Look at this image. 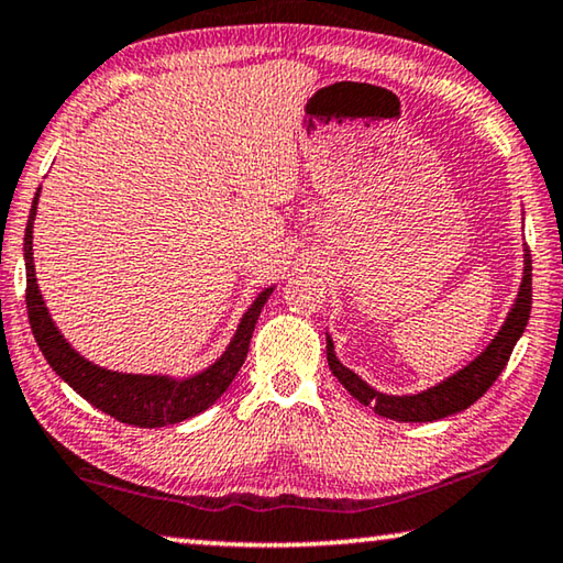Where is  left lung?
Instances as JSON below:
<instances>
[{"label": "left lung", "instance_id": "left-lung-1", "mask_svg": "<svg viewBox=\"0 0 563 563\" xmlns=\"http://www.w3.org/2000/svg\"><path fill=\"white\" fill-rule=\"evenodd\" d=\"M531 316V255L529 247H523V275L519 292H516L514 306L506 313V320L498 328V333L490 338L488 345L481 351L474 361H468L463 368L451 373L449 378L435 383L431 388L418 390V394L394 396L383 394L368 386L358 373L338 361L333 338L325 333V353L328 365L333 371V376L343 383L347 394L355 400H361L363 406L376 410L378 416L390 418V421L400 423H428V421H441L445 416L461 413L468 406H474L476 400L494 386V380L501 376L508 358H511L514 345L519 343L523 335L526 323Z\"/></svg>", "mask_w": 563, "mask_h": 563}]
</instances>
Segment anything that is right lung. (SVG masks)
I'll list each match as a JSON object with an SVG mask.
<instances>
[{"label":"right lung","mask_w":563,"mask_h":563,"mask_svg":"<svg viewBox=\"0 0 563 563\" xmlns=\"http://www.w3.org/2000/svg\"><path fill=\"white\" fill-rule=\"evenodd\" d=\"M42 187H37L32 200L30 220H26L24 230V267H26V316H30V325L37 341L40 351L47 358L49 368L67 383L69 388L77 390L87 404L100 408L102 413L118 418L120 423L140 426V428H163L169 423H180L187 418L202 413L216 400L225 394L230 383L243 368L250 338L265 300L271 298L275 285L257 292V298L250 302V308L240 318L233 338L225 351L220 353L216 363L200 373H192L187 378L163 376V373H122V371H107L102 365H95L79 355L67 338L59 333V328L52 320L47 306L37 285V273H34V253H32V230L34 218H37V202H40Z\"/></svg>","instance_id":"add662e5"}]
</instances>
